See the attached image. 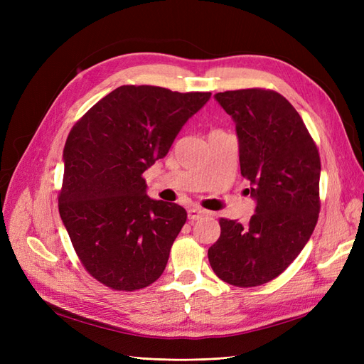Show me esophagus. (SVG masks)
Here are the masks:
<instances>
[{
    "instance_id": "34e87169",
    "label": "esophagus",
    "mask_w": 364,
    "mask_h": 364,
    "mask_svg": "<svg viewBox=\"0 0 364 364\" xmlns=\"http://www.w3.org/2000/svg\"><path fill=\"white\" fill-rule=\"evenodd\" d=\"M203 214H205V211H203V209H200V208L193 206V208L188 209V218L190 220H199Z\"/></svg>"
}]
</instances>
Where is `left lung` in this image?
Instances as JSON below:
<instances>
[{
    "label": "left lung",
    "mask_w": 364,
    "mask_h": 364,
    "mask_svg": "<svg viewBox=\"0 0 364 364\" xmlns=\"http://www.w3.org/2000/svg\"><path fill=\"white\" fill-rule=\"evenodd\" d=\"M214 98L235 123L241 174L257 208L246 225L220 218L208 259L222 281L257 287L279 277L313 234L321 158L301 115L277 91L252 87Z\"/></svg>",
    "instance_id": "obj_1"
}]
</instances>
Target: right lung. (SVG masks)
<instances>
[{"mask_svg": "<svg viewBox=\"0 0 364 364\" xmlns=\"http://www.w3.org/2000/svg\"><path fill=\"white\" fill-rule=\"evenodd\" d=\"M209 97L124 85L73 126L63 149L59 213L83 267L106 287L144 289L167 266L186 211L150 199L142 173L167 155Z\"/></svg>", "mask_w": 364, "mask_h": 364, "instance_id": "1", "label": "right lung"}]
</instances>
